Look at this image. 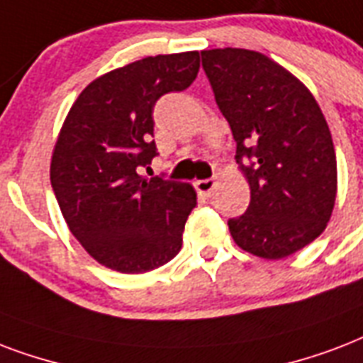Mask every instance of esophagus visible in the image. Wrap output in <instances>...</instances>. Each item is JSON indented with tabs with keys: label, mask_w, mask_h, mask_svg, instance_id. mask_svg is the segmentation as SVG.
<instances>
[{
	"label": "esophagus",
	"mask_w": 363,
	"mask_h": 363,
	"mask_svg": "<svg viewBox=\"0 0 363 363\" xmlns=\"http://www.w3.org/2000/svg\"><path fill=\"white\" fill-rule=\"evenodd\" d=\"M194 186H196V190H198V194H200V196H203V198H209L213 190H215V181H213V179H203V181L194 182Z\"/></svg>",
	"instance_id": "34e87169"
}]
</instances>
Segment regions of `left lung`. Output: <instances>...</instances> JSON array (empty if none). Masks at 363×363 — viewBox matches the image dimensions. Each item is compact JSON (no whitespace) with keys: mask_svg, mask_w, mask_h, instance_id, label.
Instances as JSON below:
<instances>
[{"mask_svg":"<svg viewBox=\"0 0 363 363\" xmlns=\"http://www.w3.org/2000/svg\"><path fill=\"white\" fill-rule=\"evenodd\" d=\"M201 65L251 188L247 211L228 220L232 238L262 259L293 255L325 230L335 206L328 121L311 91L262 52L211 49Z\"/></svg>","mask_w":363,"mask_h":363,"instance_id":"obj_1","label":"left lung"}]
</instances>
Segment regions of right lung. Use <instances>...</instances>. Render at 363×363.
I'll return each instance as SVG.
<instances>
[{
  "label": "right lung",
  "instance_id": "right-lung-1",
  "mask_svg": "<svg viewBox=\"0 0 363 363\" xmlns=\"http://www.w3.org/2000/svg\"><path fill=\"white\" fill-rule=\"evenodd\" d=\"M198 70V51L146 57L96 77L66 116L51 157L52 192L72 234L106 268L143 274L181 251L194 188L140 171L157 156L154 104L190 87Z\"/></svg>",
  "mask_w": 363,
  "mask_h": 363
}]
</instances>
